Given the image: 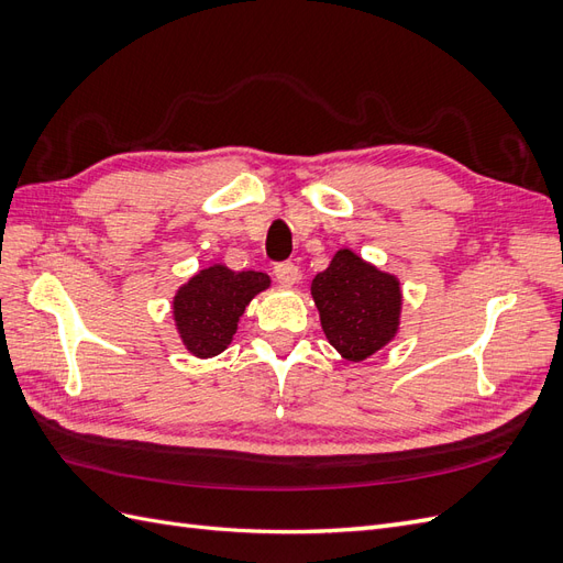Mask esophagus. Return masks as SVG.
<instances>
[{"instance_id": "esophagus-1", "label": "esophagus", "mask_w": 563, "mask_h": 563, "mask_svg": "<svg viewBox=\"0 0 563 563\" xmlns=\"http://www.w3.org/2000/svg\"><path fill=\"white\" fill-rule=\"evenodd\" d=\"M275 277L284 284V286H294L298 282V265L291 261H284L275 265Z\"/></svg>"}]
</instances>
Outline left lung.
I'll list each match as a JSON object with an SVG mask.
<instances>
[{
  "label": "left lung",
  "instance_id": "obj_1",
  "mask_svg": "<svg viewBox=\"0 0 563 563\" xmlns=\"http://www.w3.org/2000/svg\"><path fill=\"white\" fill-rule=\"evenodd\" d=\"M312 298L329 343L350 362L378 352L399 327V282L347 249L312 279Z\"/></svg>",
  "mask_w": 563,
  "mask_h": 563
}]
</instances>
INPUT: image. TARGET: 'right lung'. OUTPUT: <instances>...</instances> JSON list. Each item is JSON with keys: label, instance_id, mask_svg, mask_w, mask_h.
Returning <instances> with one entry per match:
<instances>
[{"label": "right lung", "instance_id": "1", "mask_svg": "<svg viewBox=\"0 0 563 563\" xmlns=\"http://www.w3.org/2000/svg\"><path fill=\"white\" fill-rule=\"evenodd\" d=\"M267 286L269 277L263 272H234L225 265L201 269L174 298V317L185 347L201 360L223 352L246 305Z\"/></svg>", "mask_w": 563, "mask_h": 563}]
</instances>
